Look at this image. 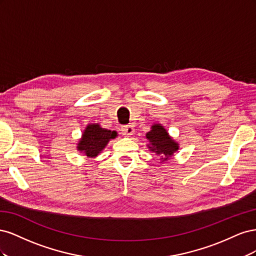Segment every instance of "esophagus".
I'll return each mask as SVG.
<instances>
[{
	"instance_id": "34e87169",
	"label": "esophagus",
	"mask_w": 256,
	"mask_h": 256,
	"mask_svg": "<svg viewBox=\"0 0 256 256\" xmlns=\"http://www.w3.org/2000/svg\"><path fill=\"white\" fill-rule=\"evenodd\" d=\"M122 131L124 134L129 136H132L134 134V128L132 125H125V126L122 127Z\"/></svg>"
}]
</instances>
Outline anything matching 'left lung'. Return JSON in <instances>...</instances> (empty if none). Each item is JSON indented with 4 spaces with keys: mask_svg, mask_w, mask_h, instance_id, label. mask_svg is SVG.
<instances>
[{
    "mask_svg": "<svg viewBox=\"0 0 256 256\" xmlns=\"http://www.w3.org/2000/svg\"><path fill=\"white\" fill-rule=\"evenodd\" d=\"M146 138L150 141L148 148L157 154H162L161 159L166 161L171 158L178 150V144L168 136V131L160 124L152 126V130L146 134Z\"/></svg>",
    "mask_w": 256,
    "mask_h": 256,
    "instance_id": "1",
    "label": "left lung"
}]
</instances>
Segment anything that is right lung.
<instances>
[{"label":"right lung","instance_id":"add662e5","mask_svg":"<svg viewBox=\"0 0 256 256\" xmlns=\"http://www.w3.org/2000/svg\"><path fill=\"white\" fill-rule=\"evenodd\" d=\"M118 136V132L100 127L98 124H90L85 128L76 148L88 158L96 157L112 138Z\"/></svg>","mask_w":256,"mask_h":256}]
</instances>
